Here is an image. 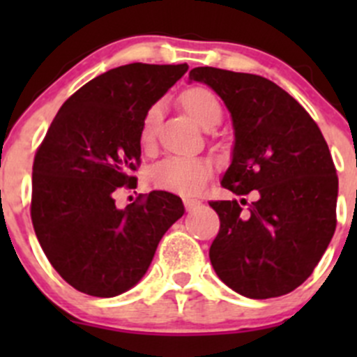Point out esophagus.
I'll list each match as a JSON object with an SVG mask.
<instances>
[{
    "instance_id": "obj_1",
    "label": "esophagus",
    "mask_w": 357,
    "mask_h": 357,
    "mask_svg": "<svg viewBox=\"0 0 357 357\" xmlns=\"http://www.w3.org/2000/svg\"><path fill=\"white\" fill-rule=\"evenodd\" d=\"M199 205H200V202H199V200H193V199H185V207H186V211H188V212L195 211V208L199 207Z\"/></svg>"
}]
</instances>
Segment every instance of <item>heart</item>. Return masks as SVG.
I'll list each match as a JSON object with an SVG mask.
<instances>
[{
  "label": "heart",
  "instance_id": "1",
  "mask_svg": "<svg viewBox=\"0 0 357 357\" xmlns=\"http://www.w3.org/2000/svg\"><path fill=\"white\" fill-rule=\"evenodd\" d=\"M183 109L204 129H212L222 119V107L218 96L207 88L186 89L179 98ZM160 121V105L150 107L139 129L142 146H150L155 139L157 124ZM211 176V165L204 158L195 157H167L157 162L150 171V181L158 190L183 197L200 193L205 181Z\"/></svg>",
  "mask_w": 357,
  "mask_h": 357
}]
</instances>
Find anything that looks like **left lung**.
Instances as JSON below:
<instances>
[{"label":"left lung","mask_w":357,"mask_h":357,"mask_svg":"<svg viewBox=\"0 0 357 357\" xmlns=\"http://www.w3.org/2000/svg\"><path fill=\"white\" fill-rule=\"evenodd\" d=\"M231 114V164L221 185L257 199L211 202L221 228L208 257L215 275L248 298L285 295L305 282L335 233L338 178L328 145L304 107L269 79L197 67Z\"/></svg>","instance_id":"8db88e82"}]
</instances>
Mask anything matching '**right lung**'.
Listing matches in <instances>:
<instances>
[{
    "instance_id": "right-lung-1",
    "label": "right lung",
    "mask_w": 357,
    "mask_h": 357,
    "mask_svg": "<svg viewBox=\"0 0 357 357\" xmlns=\"http://www.w3.org/2000/svg\"><path fill=\"white\" fill-rule=\"evenodd\" d=\"M186 70V63L110 68L63 103L36 153V236L56 273L82 294L115 297L132 289L164 233L185 214L181 199L167 192L126 208L114 195L135 186L145 114Z\"/></svg>"
}]
</instances>
